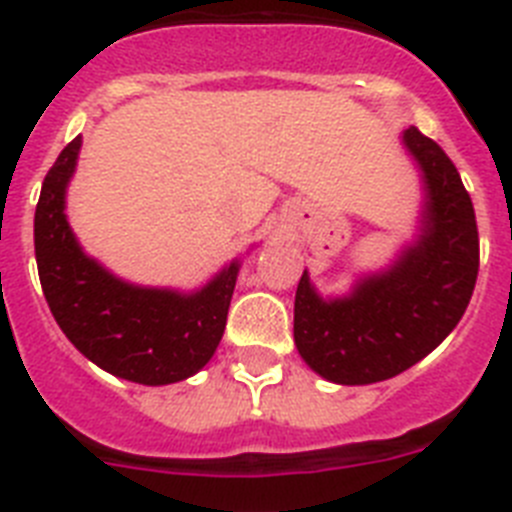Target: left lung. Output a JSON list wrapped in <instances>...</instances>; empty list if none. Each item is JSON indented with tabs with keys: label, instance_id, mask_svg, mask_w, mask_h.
<instances>
[{
	"label": "left lung",
	"instance_id": "left-lung-1",
	"mask_svg": "<svg viewBox=\"0 0 512 512\" xmlns=\"http://www.w3.org/2000/svg\"><path fill=\"white\" fill-rule=\"evenodd\" d=\"M402 146L423 182L418 233L387 269L323 297L307 269L295 295V346L312 372L336 384H374L418 364L449 336L479 271L474 207L451 158L410 125Z\"/></svg>",
	"mask_w": 512,
	"mask_h": 512
}]
</instances>
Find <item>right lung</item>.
<instances>
[{
	"mask_svg": "<svg viewBox=\"0 0 512 512\" xmlns=\"http://www.w3.org/2000/svg\"><path fill=\"white\" fill-rule=\"evenodd\" d=\"M81 135L45 174L35 207V259L58 328L104 372L161 387L192 377L223 338L241 261L233 259L194 292L140 287L87 256L66 217V189Z\"/></svg>",
	"mask_w": 512,
	"mask_h": 512,
	"instance_id": "right-lung-1",
	"label": "right lung"
}]
</instances>
